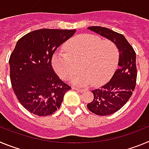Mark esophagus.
I'll use <instances>...</instances> for the list:
<instances>
[{
  "label": "esophagus",
  "instance_id": "34e87169",
  "mask_svg": "<svg viewBox=\"0 0 149 149\" xmlns=\"http://www.w3.org/2000/svg\"><path fill=\"white\" fill-rule=\"evenodd\" d=\"M73 89H74V90L77 91V92H80V93H84V92H85V89H80V88H76V87H73Z\"/></svg>",
  "mask_w": 149,
  "mask_h": 149
}]
</instances>
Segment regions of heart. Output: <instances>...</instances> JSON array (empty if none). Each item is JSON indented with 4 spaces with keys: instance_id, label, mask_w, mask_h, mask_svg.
<instances>
[{
    "instance_id": "1",
    "label": "heart",
    "mask_w": 149,
    "mask_h": 149,
    "mask_svg": "<svg viewBox=\"0 0 149 149\" xmlns=\"http://www.w3.org/2000/svg\"><path fill=\"white\" fill-rule=\"evenodd\" d=\"M65 53L55 54L52 65L56 73L63 80L73 76L72 84L86 86L91 82L101 86L111 78L118 64L119 50L112 41L102 40L99 36L81 34L65 43Z\"/></svg>"
}]
</instances>
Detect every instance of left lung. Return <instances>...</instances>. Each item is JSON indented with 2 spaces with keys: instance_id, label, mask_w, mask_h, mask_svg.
Returning <instances> with one entry per match:
<instances>
[{
  "instance_id": "8db88e82",
  "label": "left lung",
  "mask_w": 149,
  "mask_h": 149,
  "mask_svg": "<svg viewBox=\"0 0 149 149\" xmlns=\"http://www.w3.org/2000/svg\"><path fill=\"white\" fill-rule=\"evenodd\" d=\"M88 29L113 42L119 52V68L108 83L92 91L94 98L87 104L93 113L108 116L120 110L132 95L137 76L136 53L122 34L99 26Z\"/></svg>"
}]
</instances>
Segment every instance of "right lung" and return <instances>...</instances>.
Segmentation results:
<instances>
[{
	"instance_id": "add662e5",
	"label": "right lung",
	"mask_w": 149,
	"mask_h": 149,
	"mask_svg": "<svg viewBox=\"0 0 149 149\" xmlns=\"http://www.w3.org/2000/svg\"><path fill=\"white\" fill-rule=\"evenodd\" d=\"M75 30L40 29L22 36L10 55V81L21 104L34 115L45 116L60 108L71 86L51 65L56 48Z\"/></svg>"
}]
</instances>
